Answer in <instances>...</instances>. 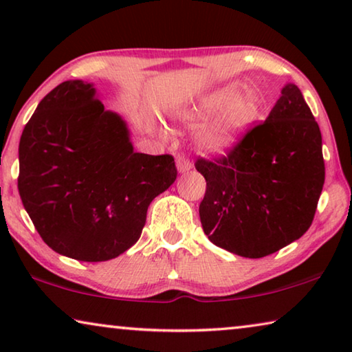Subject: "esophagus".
<instances>
[{
    "mask_svg": "<svg viewBox=\"0 0 352 352\" xmlns=\"http://www.w3.org/2000/svg\"><path fill=\"white\" fill-rule=\"evenodd\" d=\"M176 166H177V171H179V173H187L188 170L192 168V162L188 160L186 155H179V157L176 159Z\"/></svg>",
    "mask_w": 352,
    "mask_h": 352,
    "instance_id": "obj_1",
    "label": "esophagus"
}]
</instances>
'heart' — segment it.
Instances as JSON below:
<instances>
[{
  "instance_id": "1",
  "label": "heart",
  "mask_w": 352,
  "mask_h": 352,
  "mask_svg": "<svg viewBox=\"0 0 352 352\" xmlns=\"http://www.w3.org/2000/svg\"><path fill=\"white\" fill-rule=\"evenodd\" d=\"M198 137L199 148L209 154H223L241 142L261 116V99L255 91L239 94V86H225L182 111L179 120L187 127H199L214 116Z\"/></svg>"
}]
</instances>
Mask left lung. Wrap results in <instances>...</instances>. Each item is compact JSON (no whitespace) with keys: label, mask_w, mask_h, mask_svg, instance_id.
I'll return each instance as SVG.
<instances>
[{"label":"left lung","mask_w":352,"mask_h":352,"mask_svg":"<svg viewBox=\"0 0 352 352\" xmlns=\"http://www.w3.org/2000/svg\"><path fill=\"white\" fill-rule=\"evenodd\" d=\"M195 168L206 179L199 219L209 241L239 256H267L304 236L315 217L326 175L320 126L288 83L266 121Z\"/></svg>","instance_id":"1"}]
</instances>
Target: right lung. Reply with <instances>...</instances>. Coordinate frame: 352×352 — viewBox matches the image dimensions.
Wrapping results in <instances>:
<instances>
[{"label":"right lung","instance_id":"obj_1","mask_svg":"<svg viewBox=\"0 0 352 352\" xmlns=\"http://www.w3.org/2000/svg\"><path fill=\"white\" fill-rule=\"evenodd\" d=\"M19 164L21 203L42 239L88 263L129 250L151 201L177 176L173 155L135 153L126 121L82 80L39 102L21 133Z\"/></svg>","mask_w":352,"mask_h":352}]
</instances>
